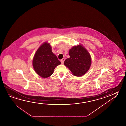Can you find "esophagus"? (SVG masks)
<instances>
[{"instance_id":"esophagus-1","label":"esophagus","mask_w":126,"mask_h":126,"mask_svg":"<svg viewBox=\"0 0 126 126\" xmlns=\"http://www.w3.org/2000/svg\"><path fill=\"white\" fill-rule=\"evenodd\" d=\"M64 58H62V60H61V62L62 63V64L64 63Z\"/></svg>"}]
</instances>
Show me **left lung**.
<instances>
[{"mask_svg":"<svg viewBox=\"0 0 126 126\" xmlns=\"http://www.w3.org/2000/svg\"><path fill=\"white\" fill-rule=\"evenodd\" d=\"M70 58L64 61V64L74 76H81L87 72L91 66V58L88 51L81 45L74 46L69 51Z\"/></svg>","mask_w":126,"mask_h":126,"instance_id":"obj_1","label":"left lung"}]
</instances>
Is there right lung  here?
Masks as SVG:
<instances>
[{
  "label": "right lung",
  "mask_w": 126,
  "mask_h": 126,
  "mask_svg": "<svg viewBox=\"0 0 126 126\" xmlns=\"http://www.w3.org/2000/svg\"><path fill=\"white\" fill-rule=\"evenodd\" d=\"M61 63L52 52L49 43L45 42L39 47L34 56L33 65L35 72L44 78L50 76L56 66Z\"/></svg>",
  "instance_id": "obj_1"
}]
</instances>
